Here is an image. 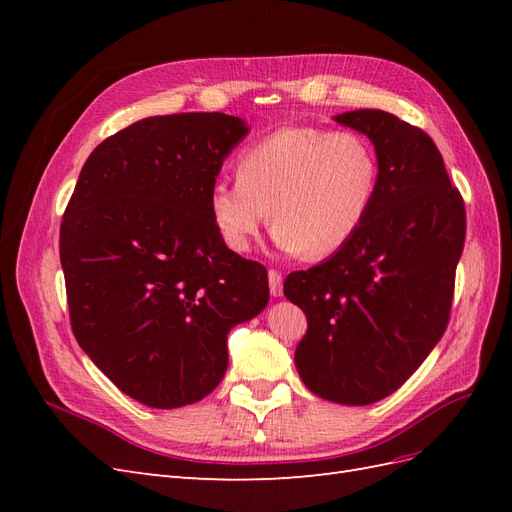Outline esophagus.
<instances>
[{
	"label": "esophagus",
	"instance_id": "esophagus-1",
	"mask_svg": "<svg viewBox=\"0 0 512 512\" xmlns=\"http://www.w3.org/2000/svg\"><path fill=\"white\" fill-rule=\"evenodd\" d=\"M282 282H284L282 273L271 269V271H269V290H271V297H282V292H284Z\"/></svg>",
	"mask_w": 512,
	"mask_h": 512
}]
</instances>
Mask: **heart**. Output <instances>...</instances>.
<instances>
[{"label": "heart", "instance_id": "b5f03b06", "mask_svg": "<svg viewBox=\"0 0 512 512\" xmlns=\"http://www.w3.org/2000/svg\"><path fill=\"white\" fill-rule=\"evenodd\" d=\"M237 175L218 179L209 190L211 218L230 250H250L271 209L277 247L327 258L365 224L380 166L361 134L290 126L247 147Z\"/></svg>", "mask_w": 512, "mask_h": 512}]
</instances>
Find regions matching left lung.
<instances>
[{"label":"left lung","mask_w":512,"mask_h":512,"mask_svg":"<svg viewBox=\"0 0 512 512\" xmlns=\"http://www.w3.org/2000/svg\"><path fill=\"white\" fill-rule=\"evenodd\" d=\"M335 121L374 143L376 200L356 237L290 273L284 294L307 316L294 352L303 384L335 404L367 406L395 393L446 331L466 207L421 128L378 108Z\"/></svg>","instance_id":"left-lung-1"}]
</instances>
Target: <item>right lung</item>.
Returning a JSON list of instances; mask_svg holds the SVG:
<instances>
[{"label":"right lung","mask_w":512,"mask_h":512,"mask_svg":"<svg viewBox=\"0 0 512 512\" xmlns=\"http://www.w3.org/2000/svg\"><path fill=\"white\" fill-rule=\"evenodd\" d=\"M250 132L224 113L158 115L87 158L59 230L76 342L149 408L207 397L230 329L269 303L267 269L228 250L209 190Z\"/></svg>","instance_id":"add662e5"}]
</instances>
